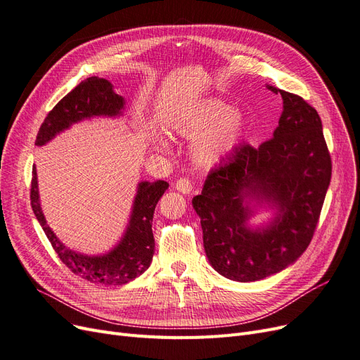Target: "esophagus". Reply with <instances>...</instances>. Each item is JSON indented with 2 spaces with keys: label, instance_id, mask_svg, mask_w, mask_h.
<instances>
[{
  "label": "esophagus",
  "instance_id": "esophagus-1",
  "mask_svg": "<svg viewBox=\"0 0 360 360\" xmlns=\"http://www.w3.org/2000/svg\"><path fill=\"white\" fill-rule=\"evenodd\" d=\"M173 187H175V190H178L182 194H190L193 190V184L187 178H181L175 184H173Z\"/></svg>",
  "mask_w": 360,
  "mask_h": 360
}]
</instances>
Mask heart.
<instances>
[{
    "mask_svg": "<svg viewBox=\"0 0 360 360\" xmlns=\"http://www.w3.org/2000/svg\"><path fill=\"white\" fill-rule=\"evenodd\" d=\"M169 129L187 139H194L193 160L207 167L221 160L235 146L243 129V118L230 104L219 100H205L169 121ZM154 148L169 153V142L163 134L154 137Z\"/></svg>",
    "mask_w": 360,
    "mask_h": 360,
    "instance_id": "b5f03b06",
    "label": "heart"
}]
</instances>
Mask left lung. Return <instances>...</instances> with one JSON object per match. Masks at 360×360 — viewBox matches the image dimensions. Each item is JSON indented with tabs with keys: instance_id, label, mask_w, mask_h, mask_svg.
Here are the masks:
<instances>
[{
	"instance_id": "8db88e82",
	"label": "left lung",
	"mask_w": 360,
	"mask_h": 360,
	"mask_svg": "<svg viewBox=\"0 0 360 360\" xmlns=\"http://www.w3.org/2000/svg\"><path fill=\"white\" fill-rule=\"evenodd\" d=\"M283 97L274 137L259 148L236 146L207 175L193 199L212 268L229 280L259 281L293 264L309 245L330 184L332 161L317 110L296 94ZM250 202L276 210L252 229Z\"/></svg>"
}]
</instances>
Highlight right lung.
Masks as SVG:
<instances>
[{"label":"right lung","mask_w":360,"mask_h":360,"mask_svg":"<svg viewBox=\"0 0 360 360\" xmlns=\"http://www.w3.org/2000/svg\"><path fill=\"white\" fill-rule=\"evenodd\" d=\"M125 106L124 97L113 91L112 84L97 76L88 77L56 104L44 118L37 133L36 145L43 146L68 127L94 117H120ZM169 184L166 181L141 182L133 202L129 226L120 243L108 254L86 256L67 248L56 238L46 223L40 206L36 166L32 167L31 206L40 226L58 257L73 274L94 284L122 285L142 275L153 262L155 243L153 235V218L160 197L165 194Z\"/></svg>","instance_id":"right-lung-1"}]
</instances>
